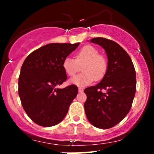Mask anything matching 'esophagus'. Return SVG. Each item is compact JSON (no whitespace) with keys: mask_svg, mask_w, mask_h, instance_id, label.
Wrapping results in <instances>:
<instances>
[{"mask_svg":"<svg viewBox=\"0 0 154 154\" xmlns=\"http://www.w3.org/2000/svg\"><path fill=\"white\" fill-rule=\"evenodd\" d=\"M78 91H79V92H80V93H81V92H82L83 91H84V90H83L82 88H79Z\"/></svg>","mask_w":154,"mask_h":154,"instance_id":"34e87169","label":"esophagus"}]
</instances>
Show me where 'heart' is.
<instances>
[{
    "instance_id": "1",
    "label": "heart",
    "mask_w": 154,
    "mask_h": 154,
    "mask_svg": "<svg viewBox=\"0 0 154 154\" xmlns=\"http://www.w3.org/2000/svg\"><path fill=\"white\" fill-rule=\"evenodd\" d=\"M62 66L65 73L74 76L80 70L82 73L69 79L70 84L77 86H86L95 80H100L107 71V60L99 54V51L92 45H86L79 50L75 56V59L66 57L63 60Z\"/></svg>"
}]
</instances>
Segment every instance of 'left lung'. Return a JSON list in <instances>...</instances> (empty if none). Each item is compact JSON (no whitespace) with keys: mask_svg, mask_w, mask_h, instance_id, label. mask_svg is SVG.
Instances as JSON below:
<instances>
[{"mask_svg":"<svg viewBox=\"0 0 154 154\" xmlns=\"http://www.w3.org/2000/svg\"><path fill=\"white\" fill-rule=\"evenodd\" d=\"M91 42L105 50L108 68L98 84L85 89V111L93 126L109 129L119 123L131 109L136 91L135 67L128 53L116 42L103 38H94Z\"/></svg>","mask_w":154,"mask_h":154,"instance_id":"8db88e82","label":"left lung"}]
</instances>
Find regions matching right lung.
I'll return each mask as SVG.
<instances>
[{"instance_id": "right-lung-1", "label": "right lung", "mask_w": 154, "mask_h": 154, "mask_svg": "<svg viewBox=\"0 0 154 154\" xmlns=\"http://www.w3.org/2000/svg\"><path fill=\"white\" fill-rule=\"evenodd\" d=\"M79 43H50L31 53L23 63L19 77L18 92L28 116L43 127L61 122L78 93L75 85L58 88L67 76L62 63Z\"/></svg>"}]
</instances>
